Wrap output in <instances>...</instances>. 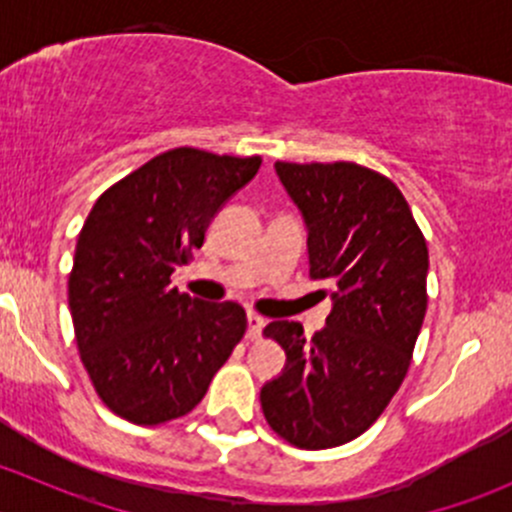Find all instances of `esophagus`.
Wrapping results in <instances>:
<instances>
[{"mask_svg": "<svg viewBox=\"0 0 512 512\" xmlns=\"http://www.w3.org/2000/svg\"><path fill=\"white\" fill-rule=\"evenodd\" d=\"M262 329H265V319L257 317V314H247V339L257 342L262 337Z\"/></svg>", "mask_w": 512, "mask_h": 512, "instance_id": "1", "label": "esophagus"}]
</instances>
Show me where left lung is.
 I'll use <instances>...</instances> for the list:
<instances>
[{
    "instance_id": "8db88e82",
    "label": "left lung",
    "mask_w": 512,
    "mask_h": 512,
    "mask_svg": "<svg viewBox=\"0 0 512 512\" xmlns=\"http://www.w3.org/2000/svg\"><path fill=\"white\" fill-rule=\"evenodd\" d=\"M307 223L309 277L332 289L327 327H265L287 354L260 391L272 431L307 451L354 441L399 391L423 317L428 247L401 190L386 175L347 163H275Z\"/></svg>"
}]
</instances>
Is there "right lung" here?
Wrapping results in <instances>:
<instances>
[{"label": "right lung", "mask_w": 512, "mask_h": 512, "mask_svg": "<svg viewBox=\"0 0 512 512\" xmlns=\"http://www.w3.org/2000/svg\"><path fill=\"white\" fill-rule=\"evenodd\" d=\"M262 158L173 148L106 190L79 232L69 309L81 361L103 404L138 426L195 409L247 329L237 302L170 287L210 220Z\"/></svg>", "instance_id": "1"}]
</instances>
